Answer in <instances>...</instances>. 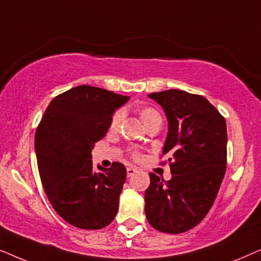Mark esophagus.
Segmentation results:
<instances>
[{
  "mask_svg": "<svg viewBox=\"0 0 261 261\" xmlns=\"http://www.w3.org/2000/svg\"><path fill=\"white\" fill-rule=\"evenodd\" d=\"M135 172H137V170H135L134 167H130V166L127 167V176L128 177H132Z\"/></svg>",
  "mask_w": 261,
  "mask_h": 261,
  "instance_id": "obj_1",
  "label": "esophagus"
}]
</instances>
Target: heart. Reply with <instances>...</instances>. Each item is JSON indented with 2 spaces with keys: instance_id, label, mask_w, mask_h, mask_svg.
I'll use <instances>...</instances> for the list:
<instances>
[{
  "instance_id": "heart-1",
  "label": "heart",
  "mask_w": 261,
  "mask_h": 261,
  "mask_svg": "<svg viewBox=\"0 0 261 261\" xmlns=\"http://www.w3.org/2000/svg\"><path fill=\"white\" fill-rule=\"evenodd\" d=\"M140 119L144 124H148L149 122H152V121H155V120H162V116H160V114L158 113V110L152 108V107H142L140 109ZM122 117H123V113L121 112V110H117L116 113H114V115L112 117V121H110V129L112 130H115L119 128L121 121H122Z\"/></svg>"
}]
</instances>
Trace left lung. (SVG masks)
Instances as JSON below:
<instances>
[{"instance_id":"8db88e82","label":"left lung","mask_w":261,"mask_h":261,"mask_svg":"<svg viewBox=\"0 0 261 261\" xmlns=\"http://www.w3.org/2000/svg\"><path fill=\"white\" fill-rule=\"evenodd\" d=\"M163 107L169 132L163 148L170 180L149 173L145 213L149 224L169 234L184 233L201 222L212 208L227 165L226 120L201 95L171 90L152 92Z\"/></svg>"}]
</instances>
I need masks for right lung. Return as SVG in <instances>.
I'll return each instance as SVG.
<instances>
[{
	"label": "right lung",
	"mask_w": 261,
	"mask_h": 261,
	"mask_svg": "<svg viewBox=\"0 0 261 261\" xmlns=\"http://www.w3.org/2000/svg\"><path fill=\"white\" fill-rule=\"evenodd\" d=\"M128 99L106 89L74 87L52 99L35 132L38 169L48 201L81 229H101L116 216L127 170L115 162L95 171L91 151Z\"/></svg>",
	"instance_id": "right-lung-1"
}]
</instances>
